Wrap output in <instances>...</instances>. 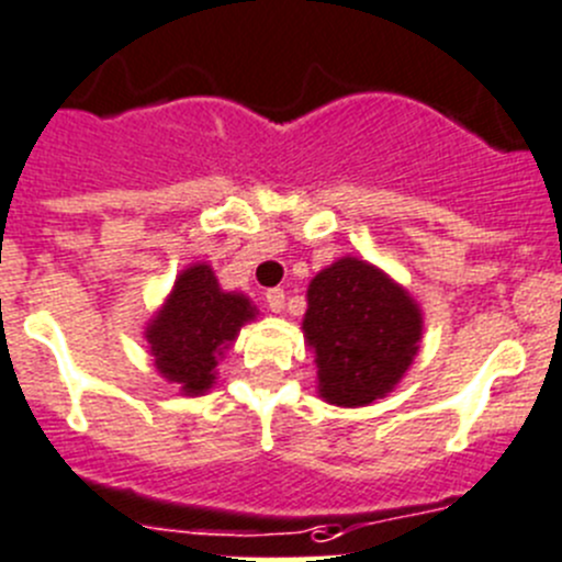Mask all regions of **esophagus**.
<instances>
[{
    "label": "esophagus",
    "mask_w": 562,
    "mask_h": 562,
    "mask_svg": "<svg viewBox=\"0 0 562 562\" xmlns=\"http://www.w3.org/2000/svg\"><path fill=\"white\" fill-rule=\"evenodd\" d=\"M266 305L271 307V313H282V307H285V291H282V288L266 291Z\"/></svg>",
    "instance_id": "34e87169"
}]
</instances>
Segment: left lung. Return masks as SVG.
<instances>
[{
    "mask_svg": "<svg viewBox=\"0 0 562 562\" xmlns=\"http://www.w3.org/2000/svg\"><path fill=\"white\" fill-rule=\"evenodd\" d=\"M302 329L316 352L322 400L363 407L411 369L424 322L411 293L385 271L340 257L311 280Z\"/></svg>",
    "mask_w": 562,
    "mask_h": 562,
    "instance_id": "obj_1",
    "label": "left lung"
}]
</instances>
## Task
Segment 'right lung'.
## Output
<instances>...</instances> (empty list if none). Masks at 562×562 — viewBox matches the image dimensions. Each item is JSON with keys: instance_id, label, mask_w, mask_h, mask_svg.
Listing matches in <instances>:
<instances>
[{"instance_id": "1", "label": "right lung", "mask_w": 562, "mask_h": 562, "mask_svg": "<svg viewBox=\"0 0 562 562\" xmlns=\"http://www.w3.org/2000/svg\"><path fill=\"white\" fill-rule=\"evenodd\" d=\"M255 316L244 293L222 291L213 269L196 263L177 277L175 291L144 335L157 371L186 396H199L213 387L218 358Z\"/></svg>"}]
</instances>
